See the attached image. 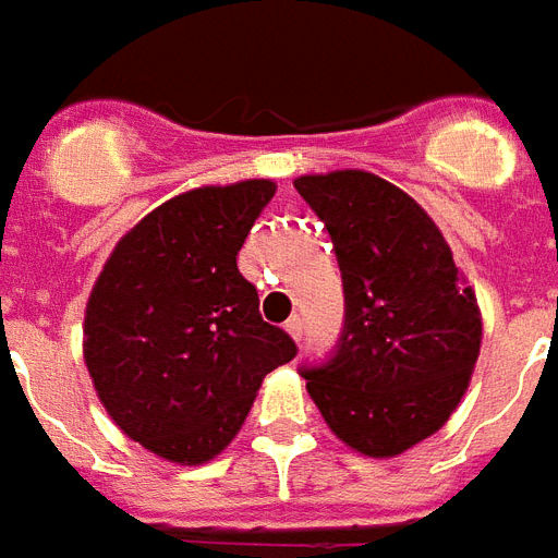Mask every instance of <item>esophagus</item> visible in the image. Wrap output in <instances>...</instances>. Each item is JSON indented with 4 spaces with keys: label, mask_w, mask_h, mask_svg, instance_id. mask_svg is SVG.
<instances>
[{
    "label": "esophagus",
    "mask_w": 558,
    "mask_h": 558,
    "mask_svg": "<svg viewBox=\"0 0 558 558\" xmlns=\"http://www.w3.org/2000/svg\"><path fill=\"white\" fill-rule=\"evenodd\" d=\"M284 331L291 333L293 340L300 342V340H302V331H305V325H302L300 316H291V319H288V323H284Z\"/></svg>",
    "instance_id": "34e87169"
}]
</instances>
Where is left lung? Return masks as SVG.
Listing matches in <instances>:
<instances>
[{"mask_svg": "<svg viewBox=\"0 0 558 558\" xmlns=\"http://www.w3.org/2000/svg\"><path fill=\"white\" fill-rule=\"evenodd\" d=\"M340 262L345 325L333 354L302 365L328 429L368 458H395L449 421L481 351V311L438 225L380 175H302Z\"/></svg>", "mask_w": 558, "mask_h": 558, "instance_id": "obj_1", "label": "left lung"}]
</instances>
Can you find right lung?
Returning a JSON list of instances; mask_svg holds the SVG:
<instances>
[{"label":"right lung","mask_w":558,"mask_h":558,"mask_svg":"<svg viewBox=\"0 0 558 558\" xmlns=\"http://www.w3.org/2000/svg\"><path fill=\"white\" fill-rule=\"evenodd\" d=\"M267 178L198 186L144 216L111 251L86 305L83 356L123 435L172 463H207L296 342L258 314L235 265Z\"/></svg>","instance_id":"obj_1"}]
</instances>
